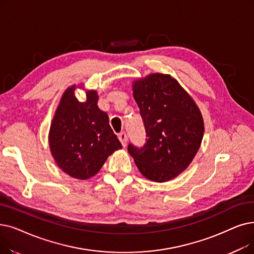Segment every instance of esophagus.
<instances>
[{
    "label": "esophagus",
    "instance_id": "1",
    "mask_svg": "<svg viewBox=\"0 0 254 254\" xmlns=\"http://www.w3.org/2000/svg\"><path fill=\"white\" fill-rule=\"evenodd\" d=\"M118 139L120 140V142H121V144H123V146L126 147V146H127V134L125 133V131H123V133H120V134L118 135Z\"/></svg>",
    "mask_w": 254,
    "mask_h": 254
}]
</instances>
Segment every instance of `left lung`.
I'll list each match as a JSON object with an SVG mask.
<instances>
[{
    "label": "left lung",
    "mask_w": 254,
    "mask_h": 254,
    "mask_svg": "<svg viewBox=\"0 0 254 254\" xmlns=\"http://www.w3.org/2000/svg\"><path fill=\"white\" fill-rule=\"evenodd\" d=\"M133 95L148 138L141 148L128 144V153L147 180L168 182L188 168L200 147V110L170 74L150 73L134 81Z\"/></svg>",
    "instance_id": "obj_1"
}]
</instances>
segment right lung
Listing matches in <instances>:
<instances>
[{"instance_id":"obj_1","label":"right lung","mask_w":254,"mask_h":254,"mask_svg":"<svg viewBox=\"0 0 254 254\" xmlns=\"http://www.w3.org/2000/svg\"><path fill=\"white\" fill-rule=\"evenodd\" d=\"M72 85L62 94L53 117L49 145L58 167L76 180H88L101 170L110 154L123 147L109 125L108 114L98 108L96 90H86L79 102Z\"/></svg>"}]
</instances>
